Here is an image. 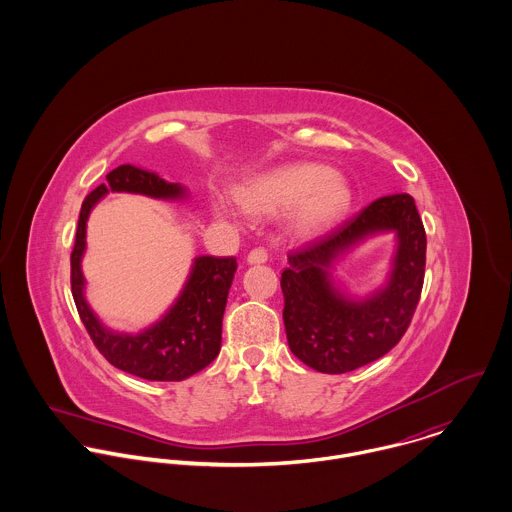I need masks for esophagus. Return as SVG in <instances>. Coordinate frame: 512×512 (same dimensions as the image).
Listing matches in <instances>:
<instances>
[{"instance_id":"esophagus-1","label":"esophagus","mask_w":512,"mask_h":512,"mask_svg":"<svg viewBox=\"0 0 512 512\" xmlns=\"http://www.w3.org/2000/svg\"><path fill=\"white\" fill-rule=\"evenodd\" d=\"M248 264H266L268 262V252L264 248H254L248 256H246Z\"/></svg>"}]
</instances>
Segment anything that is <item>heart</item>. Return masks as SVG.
I'll list each match as a JSON object with an SVG mask.
<instances>
[{
    "label": "heart",
    "instance_id": "heart-1",
    "mask_svg": "<svg viewBox=\"0 0 512 512\" xmlns=\"http://www.w3.org/2000/svg\"><path fill=\"white\" fill-rule=\"evenodd\" d=\"M238 203L252 215L288 213V222L299 234H313L341 219L353 203L349 181L321 163H288L266 169L242 181ZM219 217H234L238 209L215 199Z\"/></svg>",
    "mask_w": 512,
    "mask_h": 512
}]
</instances>
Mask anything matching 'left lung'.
Returning <instances> with one entry per match:
<instances>
[{
    "mask_svg": "<svg viewBox=\"0 0 512 512\" xmlns=\"http://www.w3.org/2000/svg\"><path fill=\"white\" fill-rule=\"evenodd\" d=\"M380 233L395 236L389 274L378 289L353 294L334 268ZM288 264L282 272L288 345L313 370L343 374L384 357L406 333L424 284L426 230L408 193L386 195L292 252Z\"/></svg>",
    "mask_w": 512,
    "mask_h": 512,
    "instance_id": "left-lung-1",
    "label": "left lung"
}]
</instances>
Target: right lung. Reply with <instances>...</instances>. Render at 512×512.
<instances>
[{
    "label": "right lung",
    "mask_w": 512,
    "mask_h": 512,
    "mask_svg": "<svg viewBox=\"0 0 512 512\" xmlns=\"http://www.w3.org/2000/svg\"><path fill=\"white\" fill-rule=\"evenodd\" d=\"M108 193H134L161 201H187L189 189L169 183L159 173L136 165H120L106 175L82 203L71 254V284L78 315L96 349L110 365L144 380L179 382L211 365L220 351L222 315L236 272V258L197 256L189 276L167 311L138 333L110 329L86 299L82 258L86 252V222Z\"/></svg>",
    "instance_id": "obj_1"
}]
</instances>
